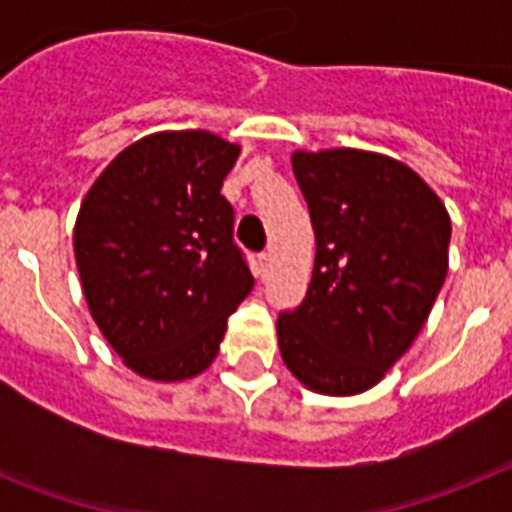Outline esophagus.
<instances>
[{
  "mask_svg": "<svg viewBox=\"0 0 512 512\" xmlns=\"http://www.w3.org/2000/svg\"><path fill=\"white\" fill-rule=\"evenodd\" d=\"M271 265H273L271 249H268V252H260V276H268V271H271Z\"/></svg>",
  "mask_w": 512,
  "mask_h": 512,
  "instance_id": "esophagus-1",
  "label": "esophagus"
}]
</instances>
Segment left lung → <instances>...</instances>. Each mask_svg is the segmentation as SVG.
I'll return each instance as SVG.
<instances>
[{"instance_id":"1","label":"left lung","mask_w":512,"mask_h":512,"mask_svg":"<svg viewBox=\"0 0 512 512\" xmlns=\"http://www.w3.org/2000/svg\"><path fill=\"white\" fill-rule=\"evenodd\" d=\"M292 170L316 260L303 303L276 321L281 358L311 390L353 396L385 377L428 319L452 223L425 180L390 156L297 151Z\"/></svg>"}]
</instances>
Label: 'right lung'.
<instances>
[{
	"label": "right lung",
	"mask_w": 512,
	"mask_h": 512,
	"mask_svg": "<svg viewBox=\"0 0 512 512\" xmlns=\"http://www.w3.org/2000/svg\"><path fill=\"white\" fill-rule=\"evenodd\" d=\"M236 159L212 132H159L124 148L82 201L74 252L92 319L148 380L204 372L255 287L220 193Z\"/></svg>",
	"instance_id": "add662e5"
}]
</instances>
